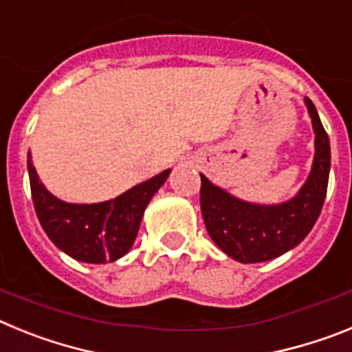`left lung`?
<instances>
[{"instance_id": "8db88e82", "label": "left lung", "mask_w": 352, "mask_h": 352, "mask_svg": "<svg viewBox=\"0 0 352 352\" xmlns=\"http://www.w3.org/2000/svg\"><path fill=\"white\" fill-rule=\"evenodd\" d=\"M303 102L316 133V153L309 178L294 197L278 204L248 203L201 174V211L208 234L238 263H264L282 256L298 247L319 219L328 190L331 149L316 105L307 96Z\"/></svg>"}]
</instances>
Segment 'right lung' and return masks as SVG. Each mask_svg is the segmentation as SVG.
Here are the masks:
<instances>
[{
	"mask_svg": "<svg viewBox=\"0 0 352 352\" xmlns=\"http://www.w3.org/2000/svg\"><path fill=\"white\" fill-rule=\"evenodd\" d=\"M28 174L36 217L52 243L72 259L89 264L114 263L132 248L142 214L170 169L162 170L104 203L61 201L45 188L28 151Z\"/></svg>",
	"mask_w": 352,
	"mask_h": 352,
	"instance_id": "add662e5",
	"label": "right lung"
}]
</instances>
